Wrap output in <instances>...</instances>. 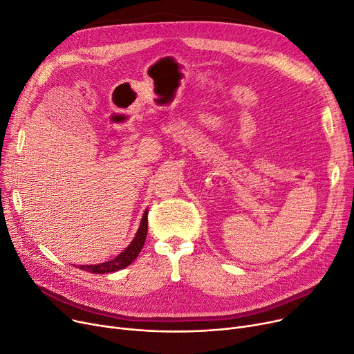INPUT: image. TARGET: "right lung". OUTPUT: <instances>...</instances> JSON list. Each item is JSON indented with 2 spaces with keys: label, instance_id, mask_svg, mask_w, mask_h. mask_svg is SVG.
<instances>
[{
  "label": "right lung",
  "instance_id": "add662e5",
  "mask_svg": "<svg viewBox=\"0 0 354 354\" xmlns=\"http://www.w3.org/2000/svg\"><path fill=\"white\" fill-rule=\"evenodd\" d=\"M148 210L144 212L140 227L137 230V234L133 236L132 242L121 252L120 255L115 257L111 261L97 263V265H79L77 268L83 269V271H88L92 274H109V272H115L120 271V269L127 268L128 265H131L133 261L137 259V257L140 255V252L145 243V238H147V230H148Z\"/></svg>",
  "mask_w": 354,
  "mask_h": 354
}]
</instances>
